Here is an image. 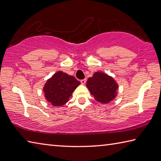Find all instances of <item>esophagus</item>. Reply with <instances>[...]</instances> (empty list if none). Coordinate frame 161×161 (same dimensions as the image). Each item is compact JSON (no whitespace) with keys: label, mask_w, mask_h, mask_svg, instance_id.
Returning <instances> with one entry per match:
<instances>
[{"label":"esophagus","mask_w":161,"mask_h":161,"mask_svg":"<svg viewBox=\"0 0 161 161\" xmlns=\"http://www.w3.org/2000/svg\"><path fill=\"white\" fill-rule=\"evenodd\" d=\"M81 84H86V79H84V80H81Z\"/></svg>","instance_id":"esophagus-1"}]
</instances>
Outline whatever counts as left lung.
<instances>
[{"label": "left lung", "instance_id": "1", "mask_svg": "<svg viewBox=\"0 0 161 161\" xmlns=\"http://www.w3.org/2000/svg\"><path fill=\"white\" fill-rule=\"evenodd\" d=\"M86 86L92 95L102 104H108L118 95V84L114 78L103 72H95L88 79Z\"/></svg>", "mask_w": 161, "mask_h": 161}]
</instances>
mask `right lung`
<instances>
[{
    "label": "right lung",
    "instance_id": "obj_1",
    "mask_svg": "<svg viewBox=\"0 0 161 161\" xmlns=\"http://www.w3.org/2000/svg\"><path fill=\"white\" fill-rule=\"evenodd\" d=\"M80 84V81L73 76L63 71H58L44 84V96L54 107H61L69 100L70 97Z\"/></svg>",
    "mask_w": 161,
    "mask_h": 161
}]
</instances>
